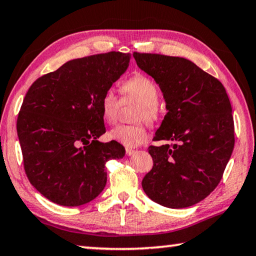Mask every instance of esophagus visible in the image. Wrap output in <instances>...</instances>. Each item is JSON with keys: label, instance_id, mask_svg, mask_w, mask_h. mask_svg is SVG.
<instances>
[{"label": "esophagus", "instance_id": "esophagus-1", "mask_svg": "<svg viewBox=\"0 0 256 256\" xmlns=\"http://www.w3.org/2000/svg\"><path fill=\"white\" fill-rule=\"evenodd\" d=\"M135 150H132V148H126V154L127 156H132L135 154Z\"/></svg>", "mask_w": 256, "mask_h": 256}]
</instances>
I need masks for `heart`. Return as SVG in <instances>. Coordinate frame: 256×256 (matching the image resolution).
Segmentation results:
<instances>
[{"instance_id": "heart-1", "label": "heart", "mask_w": 256, "mask_h": 256, "mask_svg": "<svg viewBox=\"0 0 256 256\" xmlns=\"http://www.w3.org/2000/svg\"><path fill=\"white\" fill-rule=\"evenodd\" d=\"M122 100H134L140 106L134 112L132 119L137 121L132 124H121L110 132V137L127 148L138 146L148 138V126L144 119L150 124L160 120L161 112L158 106L159 92L151 78L144 76H135L121 86ZM100 112L108 124H116L119 114L121 100L112 89H106L100 97ZM140 120V122L138 120Z\"/></svg>"}]
</instances>
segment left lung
Here are the masks:
<instances>
[{
    "mask_svg": "<svg viewBox=\"0 0 256 256\" xmlns=\"http://www.w3.org/2000/svg\"><path fill=\"white\" fill-rule=\"evenodd\" d=\"M140 70L164 92L168 113L148 148L153 168L142 180L145 194L168 208L202 202L218 186L234 146L232 108L218 78L186 58L134 52Z\"/></svg>",
    "mask_w": 256,
    "mask_h": 256,
    "instance_id": "left-lung-1",
    "label": "left lung"
}]
</instances>
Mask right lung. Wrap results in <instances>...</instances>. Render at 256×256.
<instances>
[{
  "instance_id": "obj_1",
  "label": "right lung",
  "mask_w": 256,
  "mask_h": 256,
  "mask_svg": "<svg viewBox=\"0 0 256 256\" xmlns=\"http://www.w3.org/2000/svg\"><path fill=\"white\" fill-rule=\"evenodd\" d=\"M119 51L73 60L34 81L17 119L24 169L30 184L62 206L84 205L103 191L105 164L124 156L105 132L100 97L128 68Z\"/></svg>"
}]
</instances>
